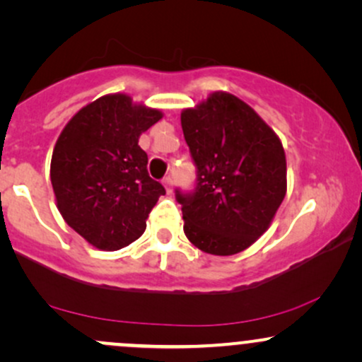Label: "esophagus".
I'll return each instance as SVG.
<instances>
[{"mask_svg":"<svg viewBox=\"0 0 362 362\" xmlns=\"http://www.w3.org/2000/svg\"><path fill=\"white\" fill-rule=\"evenodd\" d=\"M163 185H165V189H167V192L170 194L173 190V180L170 177H165L163 178Z\"/></svg>","mask_w":362,"mask_h":362,"instance_id":"1","label":"esophagus"}]
</instances>
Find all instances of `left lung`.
Wrapping results in <instances>:
<instances>
[{
    "label": "left lung",
    "instance_id": "obj_1",
    "mask_svg": "<svg viewBox=\"0 0 362 362\" xmlns=\"http://www.w3.org/2000/svg\"><path fill=\"white\" fill-rule=\"evenodd\" d=\"M197 167L192 194L177 190L189 242L211 255H235L260 238L284 201L286 153L248 103L214 91L180 114Z\"/></svg>",
    "mask_w": 362,
    "mask_h": 362
}]
</instances>
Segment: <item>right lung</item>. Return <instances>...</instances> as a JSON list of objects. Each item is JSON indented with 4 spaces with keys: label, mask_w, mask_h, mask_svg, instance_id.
Listing matches in <instances>:
<instances>
[{
    "label": "right lung",
    "mask_w": 362,
    "mask_h": 362,
    "mask_svg": "<svg viewBox=\"0 0 362 362\" xmlns=\"http://www.w3.org/2000/svg\"><path fill=\"white\" fill-rule=\"evenodd\" d=\"M163 117L126 93L103 95L73 115L52 151L51 184L64 221L98 250L127 247L146 230L165 189L148 175L139 136Z\"/></svg>",
    "instance_id": "add662e5"
}]
</instances>
